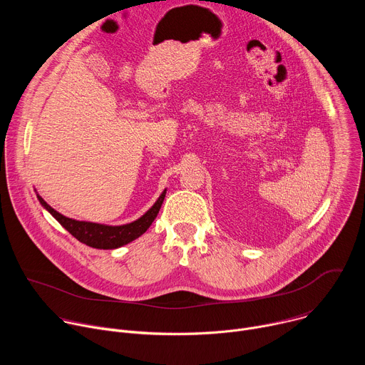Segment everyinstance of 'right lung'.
Listing matches in <instances>:
<instances>
[{
    "instance_id": "obj_1",
    "label": "right lung",
    "mask_w": 365,
    "mask_h": 365,
    "mask_svg": "<svg viewBox=\"0 0 365 365\" xmlns=\"http://www.w3.org/2000/svg\"><path fill=\"white\" fill-rule=\"evenodd\" d=\"M166 196V189L162 192L159 199L155 200V203L150 207V210L140 217L138 220L125 224V225H103V224H96V222H86V221H76L72 218H68L58 211H55L38 193L37 199L41 203L46 211H48L53 218L68 231L71 232L78 241L92 247V248H99V250H113L123 247L140 235H143L148 227L153 224V221L158 217L162 203Z\"/></svg>"
}]
</instances>
